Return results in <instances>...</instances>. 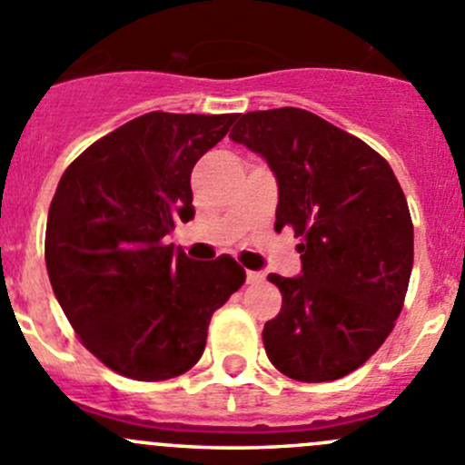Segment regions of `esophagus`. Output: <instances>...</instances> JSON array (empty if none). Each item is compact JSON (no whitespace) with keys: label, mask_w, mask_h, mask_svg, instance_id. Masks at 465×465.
Returning a JSON list of instances; mask_svg holds the SVG:
<instances>
[{"label":"esophagus","mask_w":465,"mask_h":465,"mask_svg":"<svg viewBox=\"0 0 465 465\" xmlns=\"http://www.w3.org/2000/svg\"><path fill=\"white\" fill-rule=\"evenodd\" d=\"M265 279V274H262V272H247V283H252V285H256V283H261V281Z\"/></svg>","instance_id":"1"}]
</instances>
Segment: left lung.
Instances as JSON below:
<instances>
[{
  "label": "left lung",
  "mask_w": 465,
  "mask_h": 465,
  "mask_svg": "<svg viewBox=\"0 0 465 465\" xmlns=\"http://www.w3.org/2000/svg\"><path fill=\"white\" fill-rule=\"evenodd\" d=\"M229 137L259 153L279 184L302 274L267 279L283 294L262 328L270 362L299 382L362 367L398 320L414 265V227L391 166L362 139L299 107L247 112Z\"/></svg>",
  "instance_id": "8db88e82"
}]
</instances>
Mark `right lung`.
I'll use <instances>...</instances> for the list:
<instances>
[{"mask_svg":"<svg viewBox=\"0 0 465 465\" xmlns=\"http://www.w3.org/2000/svg\"><path fill=\"white\" fill-rule=\"evenodd\" d=\"M238 114L148 112L92 143L60 177L45 259L87 351L125 378L182 376L211 315L245 283L232 256L193 261L168 242L193 218L191 171Z\"/></svg>","mask_w":465,"mask_h":465,"instance_id":"1","label":"right lung"}]
</instances>
